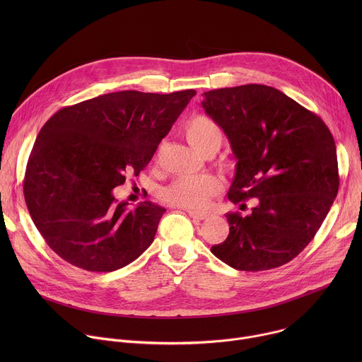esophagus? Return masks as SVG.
<instances>
[{"label":"esophagus","mask_w":362,"mask_h":362,"mask_svg":"<svg viewBox=\"0 0 362 362\" xmlns=\"http://www.w3.org/2000/svg\"><path fill=\"white\" fill-rule=\"evenodd\" d=\"M187 214L190 218H193L196 221H204L206 218L211 216V214H208V212H197V211H187Z\"/></svg>","instance_id":"34e87169"}]
</instances>
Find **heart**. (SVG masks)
<instances>
[{"label": "heart", "instance_id": "obj_1", "mask_svg": "<svg viewBox=\"0 0 362 362\" xmlns=\"http://www.w3.org/2000/svg\"><path fill=\"white\" fill-rule=\"evenodd\" d=\"M187 141L199 153L206 154L211 150H218L222 143V130L219 124L208 116H194L187 120L185 126ZM222 189V182L214 175L199 176H179L169 183L163 192L162 199L176 208L203 209L209 203L211 197L218 194Z\"/></svg>", "mask_w": 362, "mask_h": 362}]
</instances>
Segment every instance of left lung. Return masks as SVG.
Segmentation results:
<instances>
[{
    "instance_id": "8db88e82",
    "label": "left lung",
    "mask_w": 362,
    "mask_h": 362,
    "mask_svg": "<svg viewBox=\"0 0 362 362\" xmlns=\"http://www.w3.org/2000/svg\"><path fill=\"white\" fill-rule=\"evenodd\" d=\"M202 95L204 112L223 129L238 159L229 200L259 199L247 216L226 215L229 235L212 253L246 272L288 264L314 239L338 193L329 129L269 86L245 84Z\"/></svg>"
}]
</instances>
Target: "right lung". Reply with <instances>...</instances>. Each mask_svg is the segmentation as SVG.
<instances>
[{"mask_svg":"<svg viewBox=\"0 0 362 362\" xmlns=\"http://www.w3.org/2000/svg\"><path fill=\"white\" fill-rule=\"evenodd\" d=\"M194 90H126L63 107L40 130L28 158L24 197L45 243L91 272L120 269L151 245L166 209L137 208L113 189L137 176L187 106Z\"/></svg>","mask_w":362,"mask_h":362,"instance_id":"1","label":"right lung"}]
</instances>
